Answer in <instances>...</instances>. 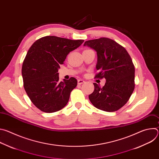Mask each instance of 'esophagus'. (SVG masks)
Here are the masks:
<instances>
[{"mask_svg": "<svg viewBox=\"0 0 159 159\" xmlns=\"http://www.w3.org/2000/svg\"><path fill=\"white\" fill-rule=\"evenodd\" d=\"M84 82H85V81L84 80H82V79H79L78 81H77V83H78L79 85H81V84H82Z\"/></svg>", "mask_w": 159, "mask_h": 159, "instance_id": "obj_1", "label": "esophagus"}]
</instances>
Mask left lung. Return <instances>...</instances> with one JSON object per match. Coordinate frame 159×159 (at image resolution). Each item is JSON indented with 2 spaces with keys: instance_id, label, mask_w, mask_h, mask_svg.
<instances>
[{
  "instance_id": "left-lung-1",
  "label": "left lung",
  "mask_w": 159,
  "mask_h": 159,
  "mask_svg": "<svg viewBox=\"0 0 159 159\" xmlns=\"http://www.w3.org/2000/svg\"><path fill=\"white\" fill-rule=\"evenodd\" d=\"M84 45L97 52L99 72L95 78L106 80L102 87L94 83L90 101L99 109L118 111L128 102L134 89V66L129 55L121 45L107 38L88 40Z\"/></svg>"
}]
</instances>
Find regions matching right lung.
<instances>
[{"label": "right lung", "mask_w": 159, "mask_h": 159, "mask_svg": "<svg viewBox=\"0 0 159 159\" xmlns=\"http://www.w3.org/2000/svg\"><path fill=\"white\" fill-rule=\"evenodd\" d=\"M84 41L47 36L36 40L29 49L22 66L23 85L31 102L41 111L57 112L69 102L77 80L71 77L60 82L58 70L67 55Z\"/></svg>", "instance_id": "add662e5"}]
</instances>
